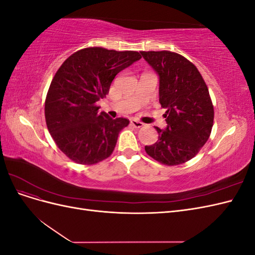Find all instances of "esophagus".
<instances>
[{
    "label": "esophagus",
    "instance_id": "obj_1",
    "mask_svg": "<svg viewBox=\"0 0 255 255\" xmlns=\"http://www.w3.org/2000/svg\"><path fill=\"white\" fill-rule=\"evenodd\" d=\"M130 126L134 127L135 128H140L143 127V123L136 120V119H132V120H130Z\"/></svg>",
    "mask_w": 255,
    "mask_h": 255
}]
</instances>
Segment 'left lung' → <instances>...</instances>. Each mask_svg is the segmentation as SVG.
<instances>
[{
  "mask_svg": "<svg viewBox=\"0 0 255 255\" xmlns=\"http://www.w3.org/2000/svg\"><path fill=\"white\" fill-rule=\"evenodd\" d=\"M142 57L159 75V103L166 109L167 128L158 140L144 150L166 166H176L195 157L210 138L214 106L208 88L197 67L170 51H141Z\"/></svg>",
  "mask_w": 255,
  "mask_h": 255,
  "instance_id": "left-lung-1",
  "label": "left lung"
}]
</instances>
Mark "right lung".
Masks as SVG:
<instances>
[{
    "mask_svg": "<svg viewBox=\"0 0 255 255\" xmlns=\"http://www.w3.org/2000/svg\"><path fill=\"white\" fill-rule=\"evenodd\" d=\"M141 58L136 51L89 47L69 56L54 75L44 102L49 132L59 150L81 165H95L112 155L126 118L99 113L97 102L109 95L121 70Z\"/></svg>",
    "mask_w": 255,
    "mask_h": 255,
    "instance_id": "right-lung-1",
    "label": "right lung"
}]
</instances>
